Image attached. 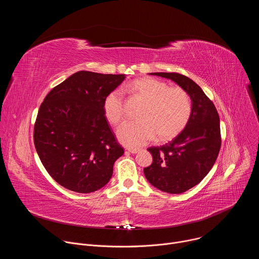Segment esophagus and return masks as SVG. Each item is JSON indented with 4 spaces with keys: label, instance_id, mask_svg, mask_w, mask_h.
Returning <instances> with one entry per match:
<instances>
[{
    "label": "esophagus",
    "instance_id": "obj_1",
    "mask_svg": "<svg viewBox=\"0 0 259 259\" xmlns=\"http://www.w3.org/2000/svg\"><path fill=\"white\" fill-rule=\"evenodd\" d=\"M126 151L128 152V153H131V154H137L139 151H140V149H130V147H128V149H126Z\"/></svg>",
    "mask_w": 259,
    "mask_h": 259
}]
</instances>
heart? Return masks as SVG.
I'll list each match as a JSON object with an SVG mask.
<instances>
[{"mask_svg":"<svg viewBox=\"0 0 259 259\" xmlns=\"http://www.w3.org/2000/svg\"><path fill=\"white\" fill-rule=\"evenodd\" d=\"M124 92L144 101L137 121H128L117 131L119 140L127 146H140L156 135L159 140H168L178 135L189 123L192 115V100L180 87H169L154 78L136 79L122 87ZM103 114L113 125L125 117V100L119 90L112 91L103 100Z\"/></svg>","mask_w":259,"mask_h":259,"instance_id":"b5f03b06","label":"heart"}]
</instances>
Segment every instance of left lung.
<instances>
[{
	"instance_id": "1",
	"label": "left lung",
	"mask_w": 259,
	"mask_h": 259,
	"mask_svg": "<svg viewBox=\"0 0 259 259\" xmlns=\"http://www.w3.org/2000/svg\"><path fill=\"white\" fill-rule=\"evenodd\" d=\"M170 79L186 90L192 99V115L172 141L149 147L151 166L143 169L149 182L162 192L181 194L197 186L213 167L221 146L220 122L214 103L201 87L177 72H152Z\"/></svg>"
}]
</instances>
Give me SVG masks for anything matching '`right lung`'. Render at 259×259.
<instances>
[{"mask_svg":"<svg viewBox=\"0 0 259 259\" xmlns=\"http://www.w3.org/2000/svg\"><path fill=\"white\" fill-rule=\"evenodd\" d=\"M125 75L81 70L55 86L42 102L33 142L50 176L63 188L95 192L109 181L124 154L103 114V100Z\"/></svg>","mask_w":259,"mask_h":259,"instance_id":"obj_1","label":"right lung"}]
</instances>
